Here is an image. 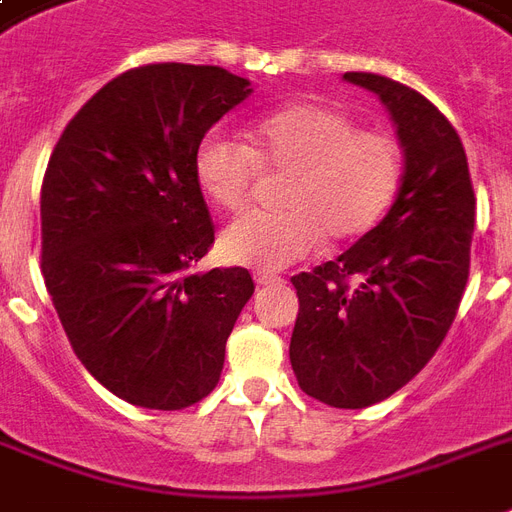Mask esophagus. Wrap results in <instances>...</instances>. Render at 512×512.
I'll use <instances>...</instances> for the list:
<instances>
[{
	"label": "esophagus",
	"instance_id": "esophagus-1",
	"mask_svg": "<svg viewBox=\"0 0 512 512\" xmlns=\"http://www.w3.org/2000/svg\"><path fill=\"white\" fill-rule=\"evenodd\" d=\"M255 281L260 284V287H268V284H281V276H276V273H255Z\"/></svg>",
	"mask_w": 512,
	"mask_h": 512
}]
</instances>
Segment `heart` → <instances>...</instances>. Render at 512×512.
Wrapping results in <instances>:
<instances>
[{"label":"heart","mask_w":512,"mask_h":512,"mask_svg":"<svg viewBox=\"0 0 512 512\" xmlns=\"http://www.w3.org/2000/svg\"><path fill=\"white\" fill-rule=\"evenodd\" d=\"M201 193L225 212L249 201L257 170H287L276 191L281 209L249 212L220 236L228 263L276 271L311 255L327 236L356 241L377 228L401 183V148L380 130L324 103H295L247 127V146L220 132L204 135L193 156Z\"/></svg>","instance_id":"obj_1"}]
</instances>
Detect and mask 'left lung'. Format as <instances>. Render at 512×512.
I'll list each match as a JSON object with an SVG mask.
<instances>
[{"instance_id":"8db88e82","label":"left lung","mask_w":512,"mask_h":512,"mask_svg":"<svg viewBox=\"0 0 512 512\" xmlns=\"http://www.w3.org/2000/svg\"><path fill=\"white\" fill-rule=\"evenodd\" d=\"M342 79L385 103L404 175L377 228L337 260L292 276L300 313L289 361L303 393L364 409L404 388L452 327L470 273L476 193L460 135L428 98L388 76Z\"/></svg>"}]
</instances>
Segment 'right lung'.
Segmentation results:
<instances>
[{
  "label": "right lung",
  "instance_id": "obj_1",
  "mask_svg": "<svg viewBox=\"0 0 512 512\" xmlns=\"http://www.w3.org/2000/svg\"><path fill=\"white\" fill-rule=\"evenodd\" d=\"M249 92L220 66L130 68L79 108L44 172L52 305L84 369L143 409L212 393L255 292L247 268L193 273L215 241L193 156Z\"/></svg>",
  "mask_w": 512,
  "mask_h": 512
}]
</instances>
